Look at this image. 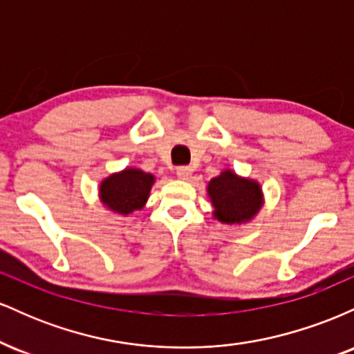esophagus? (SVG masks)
I'll use <instances>...</instances> for the list:
<instances>
[{
  "label": "esophagus",
  "mask_w": 354,
  "mask_h": 354,
  "mask_svg": "<svg viewBox=\"0 0 354 354\" xmlns=\"http://www.w3.org/2000/svg\"><path fill=\"white\" fill-rule=\"evenodd\" d=\"M191 173H193V169H191L189 166H180V168L176 169L178 178H181V180H189Z\"/></svg>",
  "instance_id": "esophagus-1"
}]
</instances>
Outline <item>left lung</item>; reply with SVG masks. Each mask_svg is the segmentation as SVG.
<instances>
[{
  "label": "left lung",
  "mask_w": 354,
  "mask_h": 354,
  "mask_svg": "<svg viewBox=\"0 0 354 354\" xmlns=\"http://www.w3.org/2000/svg\"><path fill=\"white\" fill-rule=\"evenodd\" d=\"M208 194L214 206V218L226 225L248 221L263 205L261 186L230 169L209 181Z\"/></svg>",
  "instance_id": "left-lung-1"
}]
</instances>
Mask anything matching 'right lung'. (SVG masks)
Wrapping results in <instances>:
<instances>
[{"label": "right lung", "instance_id": "1", "mask_svg": "<svg viewBox=\"0 0 354 354\" xmlns=\"http://www.w3.org/2000/svg\"><path fill=\"white\" fill-rule=\"evenodd\" d=\"M154 176L136 168L108 176L100 186V198L103 205L118 214H131L141 209L149 196Z\"/></svg>", "mask_w": 354, "mask_h": 354}]
</instances>
